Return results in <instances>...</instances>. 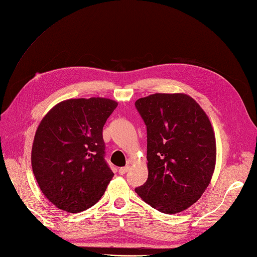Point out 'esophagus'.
<instances>
[{
    "label": "esophagus",
    "instance_id": "34e87169",
    "mask_svg": "<svg viewBox=\"0 0 257 257\" xmlns=\"http://www.w3.org/2000/svg\"><path fill=\"white\" fill-rule=\"evenodd\" d=\"M128 169H130L128 166L121 167V168H119V174H120V175H125V174L128 172Z\"/></svg>",
    "mask_w": 257,
    "mask_h": 257
}]
</instances>
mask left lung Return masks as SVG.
Wrapping results in <instances>:
<instances>
[{"mask_svg":"<svg viewBox=\"0 0 257 257\" xmlns=\"http://www.w3.org/2000/svg\"><path fill=\"white\" fill-rule=\"evenodd\" d=\"M147 126L148 179L135 192L160 212L174 214L200 198L214 172L215 137L191 96L155 93L135 102Z\"/></svg>","mask_w":257,"mask_h":257,"instance_id":"8db88e82","label":"left lung"}]
</instances>
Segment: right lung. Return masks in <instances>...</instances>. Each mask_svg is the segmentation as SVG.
<instances>
[{
    "mask_svg": "<svg viewBox=\"0 0 257 257\" xmlns=\"http://www.w3.org/2000/svg\"><path fill=\"white\" fill-rule=\"evenodd\" d=\"M116 106L103 97L67 99L38 125L31 155L33 174L57 208L81 212L104 195L113 173L105 161L103 127Z\"/></svg>",
    "mask_w": 257,
    "mask_h": 257,
    "instance_id": "add662e5",
    "label": "right lung"
}]
</instances>
